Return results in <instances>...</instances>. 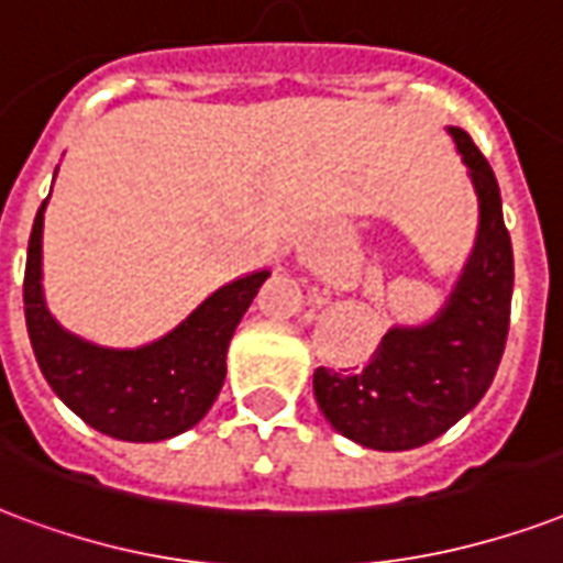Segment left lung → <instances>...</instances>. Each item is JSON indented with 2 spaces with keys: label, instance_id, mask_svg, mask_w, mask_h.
Listing matches in <instances>:
<instances>
[{
  "label": "left lung",
  "instance_id": "1",
  "mask_svg": "<svg viewBox=\"0 0 563 563\" xmlns=\"http://www.w3.org/2000/svg\"><path fill=\"white\" fill-rule=\"evenodd\" d=\"M482 200V230L449 307L434 324L389 330L363 368H316L312 389L339 434L377 452H407L445 434L490 389L505 354L514 251L499 183L463 129H449Z\"/></svg>",
  "mask_w": 563,
  "mask_h": 563
}]
</instances>
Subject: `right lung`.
<instances>
[{
  "mask_svg": "<svg viewBox=\"0 0 563 563\" xmlns=\"http://www.w3.org/2000/svg\"><path fill=\"white\" fill-rule=\"evenodd\" d=\"M43 206L25 253L23 303L34 357L55 396L85 422L129 443H158L195 428L221 393L227 349L268 272L206 298L174 333L139 351L97 349L53 321L41 298Z\"/></svg>",
  "mask_w": 563,
  "mask_h": 563,
  "instance_id": "add662e5",
  "label": "right lung"
}]
</instances>
